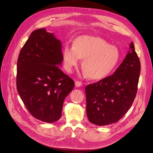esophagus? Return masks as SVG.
Returning a JSON list of instances; mask_svg holds the SVG:
<instances>
[{
  "label": "esophagus",
  "instance_id": "obj_1",
  "mask_svg": "<svg viewBox=\"0 0 153 153\" xmlns=\"http://www.w3.org/2000/svg\"><path fill=\"white\" fill-rule=\"evenodd\" d=\"M75 85L76 87H81L82 85V82L80 81H76L75 82Z\"/></svg>",
  "mask_w": 153,
  "mask_h": 153
}]
</instances>
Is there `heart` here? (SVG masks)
<instances>
[{
	"label": "heart",
	"mask_w": 153,
	"mask_h": 153,
	"mask_svg": "<svg viewBox=\"0 0 153 153\" xmlns=\"http://www.w3.org/2000/svg\"><path fill=\"white\" fill-rule=\"evenodd\" d=\"M64 68L68 72L82 59V67L92 79H100L114 69L120 59V51L109 45L103 39L90 35H82L74 42V46L66 45L62 51Z\"/></svg>",
	"instance_id": "b5f03b06"
}]
</instances>
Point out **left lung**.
<instances>
[{"mask_svg":"<svg viewBox=\"0 0 153 153\" xmlns=\"http://www.w3.org/2000/svg\"><path fill=\"white\" fill-rule=\"evenodd\" d=\"M130 48L114 74L85 87L86 113L91 123L99 126L116 123L132 105L141 64L132 42Z\"/></svg>","mask_w":153,"mask_h":153,"instance_id":"8db88e82","label":"left lung"}]
</instances>
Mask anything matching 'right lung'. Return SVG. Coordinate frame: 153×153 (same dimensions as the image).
I'll return each instance as SVG.
<instances>
[{
  "label": "right lung",
  "mask_w": 153,
  "mask_h": 153,
  "mask_svg": "<svg viewBox=\"0 0 153 153\" xmlns=\"http://www.w3.org/2000/svg\"><path fill=\"white\" fill-rule=\"evenodd\" d=\"M62 44L45 28L33 31L19 53L17 89L24 105L35 118L53 123L61 117L63 102L74 82L58 66Z\"/></svg>",
  "instance_id": "1"
}]
</instances>
